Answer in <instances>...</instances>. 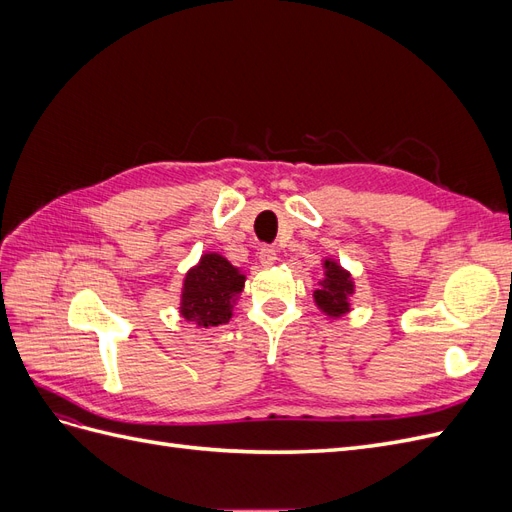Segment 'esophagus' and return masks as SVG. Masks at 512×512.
Segmentation results:
<instances>
[{
    "instance_id": "1",
    "label": "esophagus",
    "mask_w": 512,
    "mask_h": 512,
    "mask_svg": "<svg viewBox=\"0 0 512 512\" xmlns=\"http://www.w3.org/2000/svg\"><path fill=\"white\" fill-rule=\"evenodd\" d=\"M258 258H260V265H262V267H273L275 262H277V252L273 250V247L265 245V247H260Z\"/></svg>"
}]
</instances>
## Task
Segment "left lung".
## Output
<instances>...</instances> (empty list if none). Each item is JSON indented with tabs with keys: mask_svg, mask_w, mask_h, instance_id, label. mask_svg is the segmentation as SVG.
I'll list each match as a JSON object with an SVG mask.
<instances>
[{
	"mask_svg": "<svg viewBox=\"0 0 512 512\" xmlns=\"http://www.w3.org/2000/svg\"><path fill=\"white\" fill-rule=\"evenodd\" d=\"M324 275L314 290V303L324 316L342 318L350 312V297L354 294V280L350 271H346L337 260H322Z\"/></svg>",
	"mask_w": 512,
	"mask_h": 512,
	"instance_id": "obj_1",
	"label": "left lung"
}]
</instances>
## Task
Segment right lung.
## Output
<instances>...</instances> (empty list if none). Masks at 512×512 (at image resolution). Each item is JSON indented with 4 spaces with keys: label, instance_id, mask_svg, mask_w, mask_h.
<instances>
[{
    "label": "right lung",
    "instance_id": "1",
    "mask_svg": "<svg viewBox=\"0 0 512 512\" xmlns=\"http://www.w3.org/2000/svg\"><path fill=\"white\" fill-rule=\"evenodd\" d=\"M243 286L245 275L239 267H232L218 252H207L185 273L179 314L200 329L220 327L232 318Z\"/></svg>",
    "mask_w": 512,
    "mask_h": 512
}]
</instances>
